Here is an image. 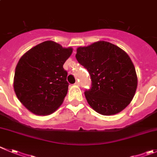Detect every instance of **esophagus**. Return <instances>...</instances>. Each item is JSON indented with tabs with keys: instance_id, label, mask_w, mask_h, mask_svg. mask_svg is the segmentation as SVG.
Segmentation results:
<instances>
[{
	"instance_id": "34e87169",
	"label": "esophagus",
	"mask_w": 157,
	"mask_h": 157,
	"mask_svg": "<svg viewBox=\"0 0 157 157\" xmlns=\"http://www.w3.org/2000/svg\"><path fill=\"white\" fill-rule=\"evenodd\" d=\"M75 85H76V86H79V82L76 81L75 83Z\"/></svg>"
}]
</instances>
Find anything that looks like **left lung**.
I'll list each match as a JSON object with an SVG mask.
<instances>
[{
	"instance_id": "obj_1",
	"label": "left lung",
	"mask_w": 157,
	"mask_h": 157,
	"mask_svg": "<svg viewBox=\"0 0 157 157\" xmlns=\"http://www.w3.org/2000/svg\"><path fill=\"white\" fill-rule=\"evenodd\" d=\"M78 62L87 69L91 78L85 96L97 113L113 115L125 108L137 88V75L129 56L117 46L98 41L88 47H78Z\"/></svg>"
}]
</instances>
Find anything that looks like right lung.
I'll use <instances>...</instances> for the list:
<instances>
[{"label":"right lung","mask_w":157,"mask_h":157,"mask_svg":"<svg viewBox=\"0 0 157 157\" xmlns=\"http://www.w3.org/2000/svg\"><path fill=\"white\" fill-rule=\"evenodd\" d=\"M71 53V47L63 48L54 41H45L20 58L14 90L19 101L32 113L50 114L63 103L69 85L63 65Z\"/></svg>","instance_id":"obj_1"}]
</instances>
